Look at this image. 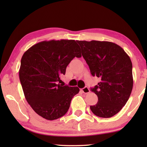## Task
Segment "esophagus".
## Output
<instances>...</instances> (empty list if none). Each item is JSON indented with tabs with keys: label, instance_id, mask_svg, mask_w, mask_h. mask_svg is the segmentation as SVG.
Instances as JSON below:
<instances>
[{
	"label": "esophagus",
	"instance_id": "34e87169",
	"mask_svg": "<svg viewBox=\"0 0 147 147\" xmlns=\"http://www.w3.org/2000/svg\"><path fill=\"white\" fill-rule=\"evenodd\" d=\"M82 92L84 93H89V92H90V89L88 88V87L85 86V87H84L82 89Z\"/></svg>",
	"mask_w": 147,
	"mask_h": 147
}]
</instances>
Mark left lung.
I'll list each match as a JSON object with an SVG mask.
<instances>
[{
	"label": "left lung",
	"mask_w": 147,
	"mask_h": 147,
	"mask_svg": "<svg viewBox=\"0 0 147 147\" xmlns=\"http://www.w3.org/2000/svg\"><path fill=\"white\" fill-rule=\"evenodd\" d=\"M93 76L100 82L91 89L98 102L90 106L96 116L109 118L123 108L130 96L133 86L132 62L123 48L106 41H76Z\"/></svg>",
	"instance_id": "1"
}]
</instances>
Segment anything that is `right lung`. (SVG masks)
Masks as SVG:
<instances>
[{"label":"right lung","mask_w":147,"mask_h":147,"mask_svg":"<svg viewBox=\"0 0 147 147\" xmlns=\"http://www.w3.org/2000/svg\"><path fill=\"white\" fill-rule=\"evenodd\" d=\"M81 57L80 48L74 40L43 41L27 50L21 60L19 76L24 96L37 114L55 120L66 114L77 86L60 84L67 65Z\"/></svg>","instance_id":"right-lung-1"}]
</instances>
